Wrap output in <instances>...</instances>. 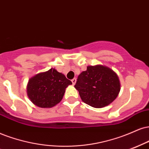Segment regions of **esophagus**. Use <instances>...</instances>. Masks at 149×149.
Wrapping results in <instances>:
<instances>
[{"instance_id": "1", "label": "esophagus", "mask_w": 149, "mask_h": 149, "mask_svg": "<svg viewBox=\"0 0 149 149\" xmlns=\"http://www.w3.org/2000/svg\"><path fill=\"white\" fill-rule=\"evenodd\" d=\"M71 82H72L73 85H74L75 84H76V78H73V79L71 80Z\"/></svg>"}]
</instances>
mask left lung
<instances>
[{"mask_svg": "<svg viewBox=\"0 0 149 149\" xmlns=\"http://www.w3.org/2000/svg\"><path fill=\"white\" fill-rule=\"evenodd\" d=\"M74 87L84 103L95 108L112 103L119 94L121 85L117 74L106 66H88L78 76Z\"/></svg>", "mask_w": 149, "mask_h": 149, "instance_id": "8db88e82", "label": "left lung"}]
</instances>
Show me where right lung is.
I'll return each mask as SVG.
<instances>
[{
    "mask_svg": "<svg viewBox=\"0 0 149 149\" xmlns=\"http://www.w3.org/2000/svg\"><path fill=\"white\" fill-rule=\"evenodd\" d=\"M70 85H72L71 80L52 68L30 78L26 87L27 95L36 106L51 108L62 101L66 88Z\"/></svg>",
    "mask_w": 149,
    "mask_h": 149,
    "instance_id": "obj_1",
    "label": "right lung"
}]
</instances>
